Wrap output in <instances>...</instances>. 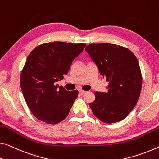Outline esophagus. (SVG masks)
Here are the masks:
<instances>
[{
  "mask_svg": "<svg viewBox=\"0 0 159 159\" xmlns=\"http://www.w3.org/2000/svg\"><path fill=\"white\" fill-rule=\"evenodd\" d=\"M87 92H85V91L84 90H82V89H80L79 90V93H80V94H84V93H85Z\"/></svg>",
  "mask_w": 159,
  "mask_h": 159,
  "instance_id": "1",
  "label": "esophagus"
}]
</instances>
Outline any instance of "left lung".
<instances>
[{
	"mask_svg": "<svg viewBox=\"0 0 159 159\" xmlns=\"http://www.w3.org/2000/svg\"><path fill=\"white\" fill-rule=\"evenodd\" d=\"M108 85L106 92H96L89 103L93 115L105 123L123 120L139 99L142 78L139 62L132 51L108 43H92L85 48Z\"/></svg>",
	"mask_w": 159,
	"mask_h": 159,
	"instance_id": "left-lung-1",
	"label": "left lung"
}]
</instances>
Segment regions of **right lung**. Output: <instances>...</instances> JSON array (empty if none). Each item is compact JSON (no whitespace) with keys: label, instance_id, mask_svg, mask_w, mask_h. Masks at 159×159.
Returning a JSON list of instances; mask_svg holds the SVG:
<instances>
[{"label":"right lung","instance_id":"1","mask_svg":"<svg viewBox=\"0 0 159 159\" xmlns=\"http://www.w3.org/2000/svg\"><path fill=\"white\" fill-rule=\"evenodd\" d=\"M85 46L54 41L38 46L28 56L21 73V89L29 108L39 120L57 124L68 116L78 91H67L56 82L63 79Z\"/></svg>","mask_w":159,"mask_h":159}]
</instances>
